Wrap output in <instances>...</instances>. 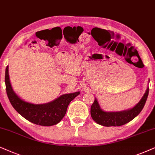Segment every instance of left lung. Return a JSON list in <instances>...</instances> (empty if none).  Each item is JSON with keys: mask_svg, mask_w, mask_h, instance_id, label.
Here are the masks:
<instances>
[{"mask_svg": "<svg viewBox=\"0 0 155 155\" xmlns=\"http://www.w3.org/2000/svg\"><path fill=\"white\" fill-rule=\"evenodd\" d=\"M149 87L142 96L139 103L133 108L120 112H106L103 110L99 106L98 101L95 98L94 104L91 107V115L95 122L104 126H121L129 123L135 118L144 108L147 101Z\"/></svg>", "mask_w": 155, "mask_h": 155, "instance_id": "left-lung-1", "label": "left lung"}]
</instances>
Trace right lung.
Listing matches in <instances>:
<instances>
[{
    "label": "right lung",
    "mask_w": 155,
    "mask_h": 155,
    "mask_svg": "<svg viewBox=\"0 0 155 155\" xmlns=\"http://www.w3.org/2000/svg\"><path fill=\"white\" fill-rule=\"evenodd\" d=\"M5 83L8 97L15 110L30 122L42 126H51L60 122L67 113L69 103L80 94L79 91L64 94L44 104L26 102L18 97L13 90L8 74V66L5 69Z\"/></svg>",
    "instance_id": "right-lung-1"
}]
</instances>
